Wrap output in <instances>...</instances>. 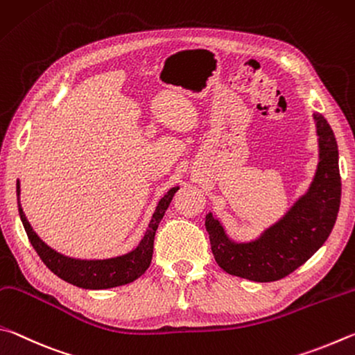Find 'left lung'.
<instances>
[{"mask_svg":"<svg viewBox=\"0 0 355 355\" xmlns=\"http://www.w3.org/2000/svg\"><path fill=\"white\" fill-rule=\"evenodd\" d=\"M320 162L313 182L281 220L259 239L237 243L212 212L206 215L214 257L232 276L254 282L279 281L313 256L327 240L337 220L341 198L338 146L334 130L321 114H313Z\"/></svg>","mask_w":355,"mask_h":355,"instance_id":"1","label":"left lung"}]
</instances>
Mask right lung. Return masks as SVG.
Wrapping results in <instances>:
<instances>
[{
  "label": "right lung",
  "mask_w": 355,
  "mask_h": 355,
  "mask_svg": "<svg viewBox=\"0 0 355 355\" xmlns=\"http://www.w3.org/2000/svg\"><path fill=\"white\" fill-rule=\"evenodd\" d=\"M179 187H173L168 193L159 201L149 226L143 235L139 246L124 256L104 259V260H80L67 257L59 254L43 243L39 235H37L29 221L23 214L20 206V182L17 181V198H18V214H20L24 231L28 234L31 245L34 246L35 252L39 254L42 262L51 270L55 276L64 279L65 282L76 285L87 290H104L112 287H120V285L134 282L141 275H145L148 266L151 265L153 250H154V235L157 231L160 220L164 218L168 206Z\"/></svg>",
  "instance_id": "obj_1"
}]
</instances>
